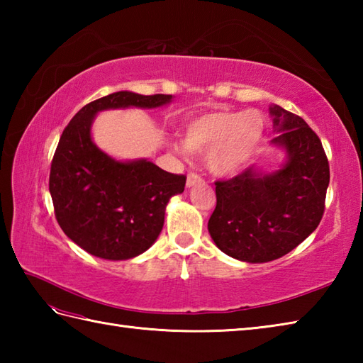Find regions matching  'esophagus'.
Returning <instances> with one entry per match:
<instances>
[{"label":"esophagus","mask_w":363,"mask_h":363,"mask_svg":"<svg viewBox=\"0 0 363 363\" xmlns=\"http://www.w3.org/2000/svg\"><path fill=\"white\" fill-rule=\"evenodd\" d=\"M199 182H203V177L199 176V174H196V173H189V176H187V182H186V186L190 189V187H194V186H196V184H199Z\"/></svg>","instance_id":"1"}]
</instances>
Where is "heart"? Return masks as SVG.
I'll use <instances>...</instances> for the list:
<instances>
[{
    "mask_svg": "<svg viewBox=\"0 0 363 363\" xmlns=\"http://www.w3.org/2000/svg\"><path fill=\"white\" fill-rule=\"evenodd\" d=\"M267 117L257 109H215L186 121L182 143L173 148L207 152V164L217 174H233L254 156L265 134Z\"/></svg>",
    "mask_w": 363,
    "mask_h": 363,
    "instance_id": "obj_1",
    "label": "heart"
}]
</instances>
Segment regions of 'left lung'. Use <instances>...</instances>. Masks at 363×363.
Returning a JSON list of instances; mask_svg holds the SVG:
<instances>
[{
    "label": "left lung",
    "mask_w": 363,
    "mask_h": 363,
    "mask_svg": "<svg viewBox=\"0 0 363 363\" xmlns=\"http://www.w3.org/2000/svg\"><path fill=\"white\" fill-rule=\"evenodd\" d=\"M272 145L285 151V162L273 173L257 165L233 179L215 182L217 207L209 234L218 248L242 262L264 264L295 250L320 225L329 186V162L321 140L307 123L269 107Z\"/></svg>",
    "instance_id": "8db88e82"
}]
</instances>
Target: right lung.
I'll use <instances>...</instances> for the list:
<instances>
[{
    "label": "right lung",
    "instance_id": "add662e5",
    "mask_svg": "<svg viewBox=\"0 0 363 363\" xmlns=\"http://www.w3.org/2000/svg\"><path fill=\"white\" fill-rule=\"evenodd\" d=\"M172 95L115 91L84 106L60 135L50 172V194L59 226L91 256L126 260L157 240L169 198L186 187V176L173 174L146 159L121 162L91 140V123L109 109H154Z\"/></svg>",
    "mask_w": 363,
    "mask_h": 363
}]
</instances>
